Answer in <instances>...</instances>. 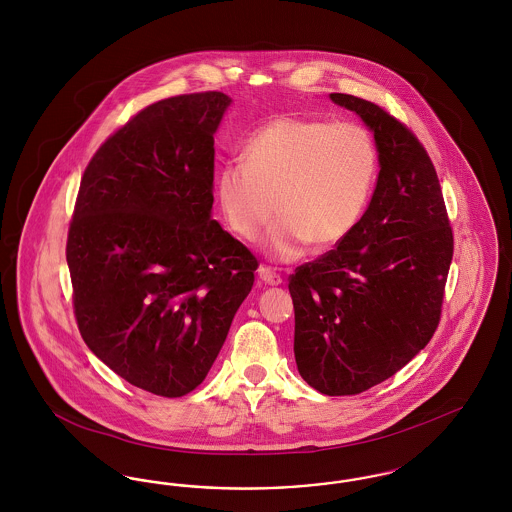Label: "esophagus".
<instances>
[{
	"mask_svg": "<svg viewBox=\"0 0 512 512\" xmlns=\"http://www.w3.org/2000/svg\"><path fill=\"white\" fill-rule=\"evenodd\" d=\"M259 278L268 284V286H278V284H282V276L278 274V272H274L272 268L267 267V265H263V267L259 268Z\"/></svg>",
	"mask_w": 512,
	"mask_h": 512,
	"instance_id": "obj_1",
	"label": "esophagus"
}]
</instances>
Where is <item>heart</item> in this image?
<instances>
[{"mask_svg":"<svg viewBox=\"0 0 512 512\" xmlns=\"http://www.w3.org/2000/svg\"><path fill=\"white\" fill-rule=\"evenodd\" d=\"M378 172V147L359 122L280 115L255 128L242 161L217 174L220 211L234 234L255 242L282 215L268 249L295 259L305 247L343 242L365 213Z\"/></svg>","mask_w":512,"mask_h":512,"instance_id":"obj_1","label":"heart"}]
</instances>
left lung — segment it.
I'll use <instances>...</instances> for the list:
<instances>
[{
    "mask_svg": "<svg viewBox=\"0 0 512 512\" xmlns=\"http://www.w3.org/2000/svg\"><path fill=\"white\" fill-rule=\"evenodd\" d=\"M374 132L380 174L353 232L290 280L301 378L324 395L388 380L438 330L453 230L438 174L413 130L384 107L330 94Z\"/></svg>",
    "mask_w": 512,
    "mask_h": 512,
    "instance_id": "1",
    "label": "left lung"
}]
</instances>
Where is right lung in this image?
I'll return each instance as SVG.
<instances>
[{
  "label": "right lung",
  "instance_id": "add662e5",
  "mask_svg": "<svg viewBox=\"0 0 512 512\" xmlns=\"http://www.w3.org/2000/svg\"><path fill=\"white\" fill-rule=\"evenodd\" d=\"M222 92L161 99L94 153L67 236L82 340L128 384L194 391L215 363L259 261L211 219Z\"/></svg>",
  "mask_w": 512,
  "mask_h": 512
}]
</instances>
